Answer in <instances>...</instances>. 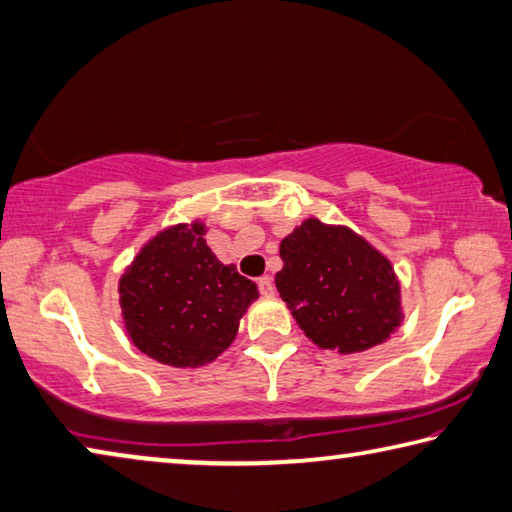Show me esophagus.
<instances>
[{
	"mask_svg": "<svg viewBox=\"0 0 512 512\" xmlns=\"http://www.w3.org/2000/svg\"><path fill=\"white\" fill-rule=\"evenodd\" d=\"M258 290H261L263 297H272L274 295L272 276H261V279H258Z\"/></svg>",
	"mask_w": 512,
	"mask_h": 512,
	"instance_id": "esophagus-1",
	"label": "esophagus"
}]
</instances>
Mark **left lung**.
<instances>
[{"mask_svg": "<svg viewBox=\"0 0 512 512\" xmlns=\"http://www.w3.org/2000/svg\"><path fill=\"white\" fill-rule=\"evenodd\" d=\"M279 254L276 290L320 349L358 354L383 345L401 326L395 267L349 226L308 217L281 240Z\"/></svg>", "mask_w": 512, "mask_h": 512, "instance_id": "1", "label": "left lung"}]
</instances>
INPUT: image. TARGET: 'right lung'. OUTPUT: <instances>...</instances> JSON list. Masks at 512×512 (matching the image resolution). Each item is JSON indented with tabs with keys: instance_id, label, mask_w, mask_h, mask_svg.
I'll return each instance as SVG.
<instances>
[{
	"instance_id": "right-lung-1",
	"label": "right lung",
	"mask_w": 512,
	"mask_h": 512,
	"mask_svg": "<svg viewBox=\"0 0 512 512\" xmlns=\"http://www.w3.org/2000/svg\"><path fill=\"white\" fill-rule=\"evenodd\" d=\"M206 226L174 224L138 251L120 279L124 329L142 354L172 367L213 363L258 299L254 281L206 245Z\"/></svg>"
}]
</instances>
